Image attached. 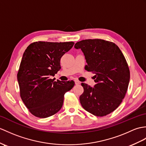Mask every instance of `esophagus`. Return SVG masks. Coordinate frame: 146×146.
<instances>
[{
    "label": "esophagus",
    "instance_id": "34e87169",
    "mask_svg": "<svg viewBox=\"0 0 146 146\" xmlns=\"http://www.w3.org/2000/svg\"><path fill=\"white\" fill-rule=\"evenodd\" d=\"M74 83H75V84H76V85H78V84H80V81H78V80H74Z\"/></svg>",
    "mask_w": 146,
    "mask_h": 146
}]
</instances>
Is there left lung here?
Here are the masks:
<instances>
[{
    "mask_svg": "<svg viewBox=\"0 0 146 146\" xmlns=\"http://www.w3.org/2000/svg\"><path fill=\"white\" fill-rule=\"evenodd\" d=\"M74 48L83 52L85 69L95 74L94 87L81 83V106L94 116H106L119 106L127 92L130 72L126 60L116 44L104 40H81Z\"/></svg>",
    "mask_w": 146,
    "mask_h": 146,
    "instance_id": "1",
    "label": "left lung"
}]
</instances>
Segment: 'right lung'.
I'll return each mask as SVG.
<instances>
[{
  "label": "right lung",
  "instance_id": "obj_1",
  "mask_svg": "<svg viewBox=\"0 0 146 146\" xmlns=\"http://www.w3.org/2000/svg\"><path fill=\"white\" fill-rule=\"evenodd\" d=\"M74 43L36 42L23 53L17 74L23 102L35 116L45 118L62 108L64 94L74 82L51 79L61 69L60 59Z\"/></svg>",
  "mask_w": 146,
  "mask_h": 146
}]
</instances>
